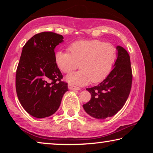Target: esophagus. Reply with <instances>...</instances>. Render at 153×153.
Instances as JSON below:
<instances>
[{"label": "esophagus", "instance_id": "esophagus-1", "mask_svg": "<svg viewBox=\"0 0 153 153\" xmlns=\"http://www.w3.org/2000/svg\"><path fill=\"white\" fill-rule=\"evenodd\" d=\"M68 88L70 90H73V91H80V88L74 86L71 84H68Z\"/></svg>", "mask_w": 153, "mask_h": 153}]
</instances>
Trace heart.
<instances>
[{
  "label": "heart",
  "instance_id": "1",
  "mask_svg": "<svg viewBox=\"0 0 153 153\" xmlns=\"http://www.w3.org/2000/svg\"><path fill=\"white\" fill-rule=\"evenodd\" d=\"M68 51L56 52L55 61L63 73H70L80 66V70L66 76V81L72 85H84L91 81L94 83L103 81L109 74L116 59V47L97 39L76 41L69 46Z\"/></svg>",
  "mask_w": 153,
  "mask_h": 153
}]
</instances>
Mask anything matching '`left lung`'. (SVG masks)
<instances>
[{
	"label": "left lung",
	"mask_w": 153,
	"mask_h": 153,
	"mask_svg": "<svg viewBox=\"0 0 153 153\" xmlns=\"http://www.w3.org/2000/svg\"><path fill=\"white\" fill-rule=\"evenodd\" d=\"M117 59L109 74L96 86L86 88L91 99L83 107L90 116L105 119L116 114L126 102L132 82L130 58L124 48L116 47Z\"/></svg>",
	"instance_id": "left-lung-1"
}]
</instances>
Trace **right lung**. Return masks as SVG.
<instances>
[{
    "label": "right lung",
    "mask_w": 153,
    "mask_h": 153,
    "mask_svg": "<svg viewBox=\"0 0 153 153\" xmlns=\"http://www.w3.org/2000/svg\"><path fill=\"white\" fill-rule=\"evenodd\" d=\"M62 42L61 35L42 32L23 47L16 69V91L23 108L35 118L53 115L68 91L55 61L54 49Z\"/></svg>",
    "instance_id": "right-lung-1"
}]
</instances>
